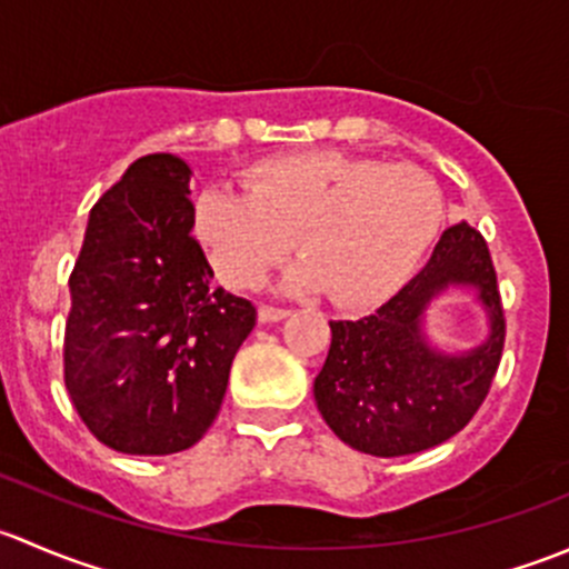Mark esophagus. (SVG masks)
Masks as SVG:
<instances>
[{
	"label": "esophagus",
	"mask_w": 569,
	"mask_h": 569,
	"mask_svg": "<svg viewBox=\"0 0 569 569\" xmlns=\"http://www.w3.org/2000/svg\"><path fill=\"white\" fill-rule=\"evenodd\" d=\"M286 317H289V311H286V308L258 306V321H263V325H267V321H280V319H286Z\"/></svg>",
	"instance_id": "34e87169"
}]
</instances>
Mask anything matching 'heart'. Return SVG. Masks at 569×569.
<instances>
[{
  "mask_svg": "<svg viewBox=\"0 0 569 569\" xmlns=\"http://www.w3.org/2000/svg\"><path fill=\"white\" fill-rule=\"evenodd\" d=\"M443 220V189L427 170L338 151L269 159L250 170L244 192L209 187L194 203V231L226 283L258 286L297 239L306 261L286 286L325 289L343 308L391 297Z\"/></svg>",
  "mask_w": 569,
  "mask_h": 569,
  "instance_id": "b5f03b06",
  "label": "heart"
}]
</instances>
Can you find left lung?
I'll return each mask as SVG.
<instances>
[{"instance_id": "1", "label": "left lung", "mask_w": 569, "mask_h": 569, "mask_svg": "<svg viewBox=\"0 0 569 569\" xmlns=\"http://www.w3.org/2000/svg\"><path fill=\"white\" fill-rule=\"evenodd\" d=\"M449 284H468L491 317L481 348L446 356L420 330L426 306ZM332 341L313 396L327 427L355 451L405 457L457 435L487 399L501 363L507 319L485 237L468 222L446 228L427 267L375 313L330 321Z\"/></svg>"}]
</instances>
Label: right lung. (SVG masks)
Here are the masks:
<instances>
[{
	"instance_id": "right-lung-1",
	"label": "right lung",
	"mask_w": 569,
	"mask_h": 569,
	"mask_svg": "<svg viewBox=\"0 0 569 569\" xmlns=\"http://www.w3.org/2000/svg\"><path fill=\"white\" fill-rule=\"evenodd\" d=\"M189 164L148 153L90 209L68 286L66 388L84 427L120 455L198 443L220 412L256 325L244 297L211 286L192 237Z\"/></svg>"
}]
</instances>
